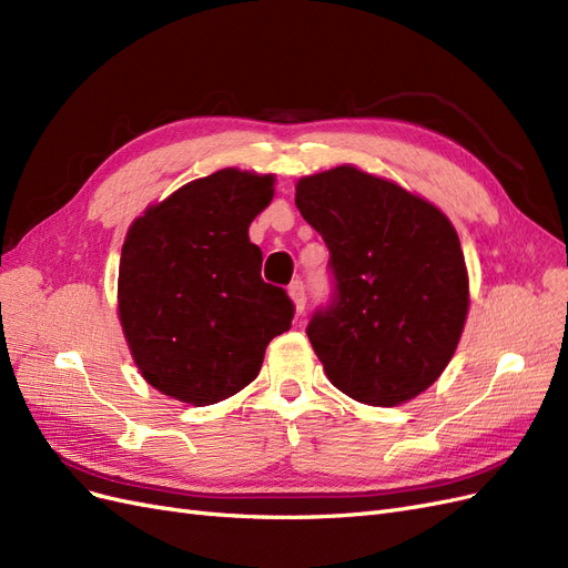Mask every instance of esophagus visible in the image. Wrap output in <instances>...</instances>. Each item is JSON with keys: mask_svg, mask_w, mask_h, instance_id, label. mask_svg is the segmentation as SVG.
<instances>
[{"mask_svg": "<svg viewBox=\"0 0 568 568\" xmlns=\"http://www.w3.org/2000/svg\"><path fill=\"white\" fill-rule=\"evenodd\" d=\"M287 295H290V300H293L295 312H297V316H300V314L304 312V306H306V290H304V283H302V281L290 283Z\"/></svg>", "mask_w": 568, "mask_h": 568, "instance_id": "obj_1", "label": "esophagus"}]
</instances>
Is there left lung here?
Returning a JSON list of instances; mask_svg holds the SVG:
<instances>
[{
	"label": "left lung",
	"mask_w": 568,
	"mask_h": 568,
	"mask_svg": "<svg viewBox=\"0 0 568 568\" xmlns=\"http://www.w3.org/2000/svg\"><path fill=\"white\" fill-rule=\"evenodd\" d=\"M326 240L333 302L306 335L328 381L371 407H397L440 378L468 314V271L452 221L418 194L352 164L295 185Z\"/></svg>",
	"instance_id": "8db88e82"
}]
</instances>
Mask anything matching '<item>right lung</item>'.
I'll use <instances>...</instances> for the list:
<instances>
[{
    "mask_svg": "<svg viewBox=\"0 0 568 568\" xmlns=\"http://www.w3.org/2000/svg\"><path fill=\"white\" fill-rule=\"evenodd\" d=\"M273 173L221 169L144 209L125 233L119 321L142 378L206 407L247 387L271 339L293 326L283 287L262 281L250 223Z\"/></svg>",
    "mask_w": 568,
    "mask_h": 568,
    "instance_id": "right-lung-1",
    "label": "right lung"
}]
</instances>
